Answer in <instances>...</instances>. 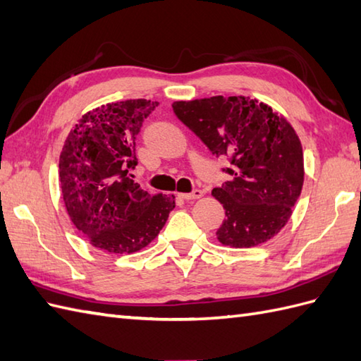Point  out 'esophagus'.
<instances>
[{"instance_id":"34e87169","label":"esophagus","mask_w":361,"mask_h":361,"mask_svg":"<svg viewBox=\"0 0 361 361\" xmlns=\"http://www.w3.org/2000/svg\"><path fill=\"white\" fill-rule=\"evenodd\" d=\"M179 197L183 199V200L199 199V197H202V191H200V190H195V191H191V192H180Z\"/></svg>"}]
</instances>
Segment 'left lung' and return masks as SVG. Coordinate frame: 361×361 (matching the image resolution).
Returning <instances> with one entry per match:
<instances>
[{"label":"left lung","instance_id":"left-lung-1","mask_svg":"<svg viewBox=\"0 0 361 361\" xmlns=\"http://www.w3.org/2000/svg\"><path fill=\"white\" fill-rule=\"evenodd\" d=\"M173 111L200 137L230 179L213 190L225 209L219 242L251 248L289 221L303 187L302 144L289 122L267 104L243 96H213L173 104Z\"/></svg>","mask_w":361,"mask_h":361}]
</instances>
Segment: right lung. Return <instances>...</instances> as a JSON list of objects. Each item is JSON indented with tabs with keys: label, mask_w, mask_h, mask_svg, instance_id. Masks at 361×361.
<instances>
[{
	"label": "right lung",
	"mask_w": 361,
	"mask_h": 361,
	"mask_svg": "<svg viewBox=\"0 0 361 361\" xmlns=\"http://www.w3.org/2000/svg\"><path fill=\"white\" fill-rule=\"evenodd\" d=\"M157 102L127 99L102 105L79 119L59 156L67 213L94 248L131 254L159 234L174 196H150L131 178L135 139Z\"/></svg>",
	"instance_id": "obj_1"
}]
</instances>
